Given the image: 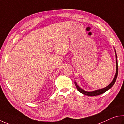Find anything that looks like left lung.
Wrapping results in <instances>:
<instances>
[{"mask_svg":"<svg viewBox=\"0 0 124 124\" xmlns=\"http://www.w3.org/2000/svg\"><path fill=\"white\" fill-rule=\"evenodd\" d=\"M115 57H116V73H115L114 78L113 81L111 82V83L109 85H108L107 87L103 88V89L96 90H94V91H92V92H87V91H85V90H84L83 89H82V88H80L79 86L77 85V84L76 82H74V84H75L76 87L78 91L80 92L81 93L84 94V95L91 96V97H92V96H97V95H101V94H103L104 93H105L106 91H107L108 90L110 89V88L113 87V85L115 83L116 80L117 74H118V64H117V54H116V53L115 50Z\"/></svg>","mask_w":124,"mask_h":124,"instance_id":"obj_1","label":"left lung"}]
</instances>
